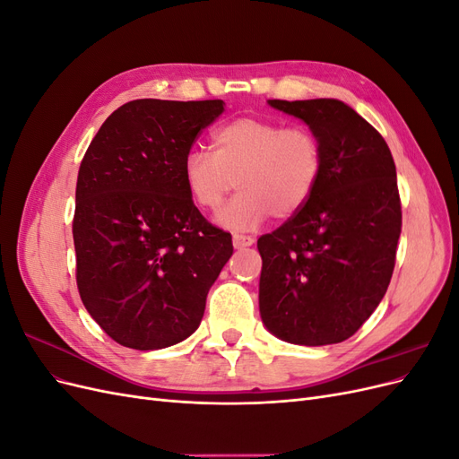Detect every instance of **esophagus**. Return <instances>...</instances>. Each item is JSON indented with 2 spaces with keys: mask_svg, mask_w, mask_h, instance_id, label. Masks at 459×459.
Masks as SVG:
<instances>
[{
  "mask_svg": "<svg viewBox=\"0 0 459 459\" xmlns=\"http://www.w3.org/2000/svg\"><path fill=\"white\" fill-rule=\"evenodd\" d=\"M231 241H233L235 248H247V247H251L255 243L251 235H241V233H233Z\"/></svg>",
  "mask_w": 459,
  "mask_h": 459,
  "instance_id": "esophagus-1",
  "label": "esophagus"
}]
</instances>
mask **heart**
Returning a JSON list of instances; mask_svg holds the SVG:
<instances>
[{"label": "heart", "instance_id": "1", "mask_svg": "<svg viewBox=\"0 0 459 459\" xmlns=\"http://www.w3.org/2000/svg\"><path fill=\"white\" fill-rule=\"evenodd\" d=\"M324 172L319 137L302 126L241 117L212 132V152L193 147L182 164L189 197L214 211L235 187L241 189L216 214L220 226L255 230L272 212L287 220L312 199Z\"/></svg>", "mask_w": 459, "mask_h": 459}]
</instances>
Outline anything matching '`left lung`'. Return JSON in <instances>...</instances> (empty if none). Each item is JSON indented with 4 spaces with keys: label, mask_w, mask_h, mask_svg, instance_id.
I'll return each mask as SVG.
<instances>
[{
    "label": "left lung",
    "mask_w": 459,
    "mask_h": 459,
    "mask_svg": "<svg viewBox=\"0 0 459 459\" xmlns=\"http://www.w3.org/2000/svg\"><path fill=\"white\" fill-rule=\"evenodd\" d=\"M268 105L319 137L324 172L308 204L258 239L260 317L290 344L342 342L391 283L402 228L396 166L381 134L339 100Z\"/></svg>",
    "instance_id": "1"
}]
</instances>
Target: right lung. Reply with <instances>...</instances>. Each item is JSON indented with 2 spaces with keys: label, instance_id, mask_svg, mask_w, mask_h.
I'll return each instance as SVG.
<instances>
[{
  "label": "right lung",
  "instance_id": "add662e5",
  "mask_svg": "<svg viewBox=\"0 0 459 459\" xmlns=\"http://www.w3.org/2000/svg\"><path fill=\"white\" fill-rule=\"evenodd\" d=\"M224 101L135 100L117 108L80 164L73 238L76 283L107 335L159 351L197 331L206 295L233 255L184 184L195 137Z\"/></svg>",
  "mask_w": 459,
  "mask_h": 459
}]
</instances>
